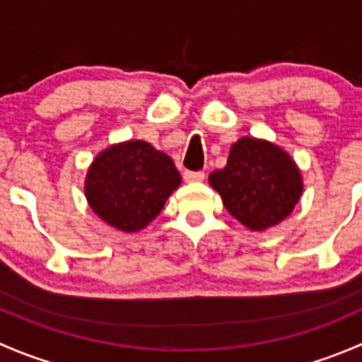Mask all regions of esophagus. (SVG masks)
<instances>
[{
	"instance_id": "obj_1",
	"label": "esophagus",
	"mask_w": 362,
	"mask_h": 362,
	"mask_svg": "<svg viewBox=\"0 0 362 362\" xmlns=\"http://www.w3.org/2000/svg\"><path fill=\"white\" fill-rule=\"evenodd\" d=\"M184 178H185V182H199V180H203V178H204V173H203V171L187 170L184 173Z\"/></svg>"
}]
</instances>
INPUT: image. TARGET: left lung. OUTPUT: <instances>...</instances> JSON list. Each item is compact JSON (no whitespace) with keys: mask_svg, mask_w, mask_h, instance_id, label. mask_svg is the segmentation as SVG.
Returning <instances> with one entry per match:
<instances>
[{"mask_svg":"<svg viewBox=\"0 0 362 362\" xmlns=\"http://www.w3.org/2000/svg\"><path fill=\"white\" fill-rule=\"evenodd\" d=\"M208 180L226 210L252 231L282 222L303 191L301 175L289 154L249 136L233 145L228 164L211 171Z\"/></svg>","mask_w":362,"mask_h":362,"instance_id":"left-lung-1","label":"left lung"}]
</instances>
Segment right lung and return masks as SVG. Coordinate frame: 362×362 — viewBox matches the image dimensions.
<instances>
[{"label":"right lung","mask_w":362,"mask_h":362,"mask_svg":"<svg viewBox=\"0 0 362 362\" xmlns=\"http://www.w3.org/2000/svg\"><path fill=\"white\" fill-rule=\"evenodd\" d=\"M182 177L175 163L151 144L131 140L101 152L89 168L86 196L105 222L133 233L160 214Z\"/></svg>","instance_id":"1"}]
</instances>
